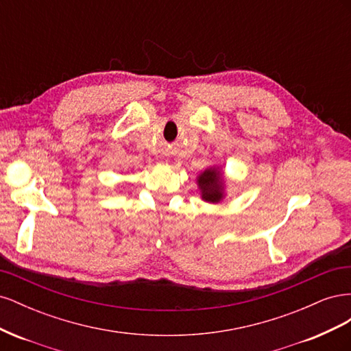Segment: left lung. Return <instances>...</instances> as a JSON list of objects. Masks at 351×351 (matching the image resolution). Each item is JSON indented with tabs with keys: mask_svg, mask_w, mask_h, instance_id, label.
<instances>
[{
	"mask_svg": "<svg viewBox=\"0 0 351 351\" xmlns=\"http://www.w3.org/2000/svg\"><path fill=\"white\" fill-rule=\"evenodd\" d=\"M218 176L219 173H217V169H206L199 176L197 183L202 190V199L218 202L222 197V186Z\"/></svg>",
	"mask_w": 351,
	"mask_h": 351,
	"instance_id": "obj_1",
	"label": "left lung"
}]
</instances>
